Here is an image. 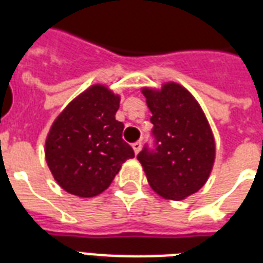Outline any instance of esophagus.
<instances>
[{"instance_id":"1","label":"esophagus","mask_w":263,"mask_h":263,"mask_svg":"<svg viewBox=\"0 0 263 263\" xmlns=\"http://www.w3.org/2000/svg\"><path fill=\"white\" fill-rule=\"evenodd\" d=\"M133 149H134V154H138L140 152V149H141V141H136L133 142Z\"/></svg>"}]
</instances>
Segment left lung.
I'll use <instances>...</instances> for the list:
<instances>
[{"instance_id":"obj_1","label":"left lung","mask_w":263,"mask_h":263,"mask_svg":"<svg viewBox=\"0 0 263 263\" xmlns=\"http://www.w3.org/2000/svg\"><path fill=\"white\" fill-rule=\"evenodd\" d=\"M152 112L154 149L145 145L137 155L155 192L182 200L197 192L209 178L215 142L209 122L191 93L178 83L160 90L142 89Z\"/></svg>"}]
</instances>
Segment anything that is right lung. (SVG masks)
Masks as SVG:
<instances>
[{"mask_svg": "<svg viewBox=\"0 0 263 263\" xmlns=\"http://www.w3.org/2000/svg\"><path fill=\"white\" fill-rule=\"evenodd\" d=\"M119 96L95 85L72 100L50 127L45 144L54 180L68 193L93 197L108 188L122 163L134 158L115 119Z\"/></svg>", "mask_w": 263, "mask_h": 263, "instance_id": "1", "label": "right lung"}]
</instances>
